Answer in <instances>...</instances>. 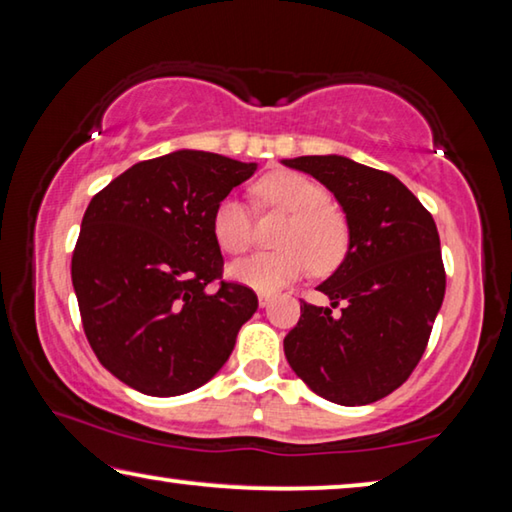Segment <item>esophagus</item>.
Instances as JSON below:
<instances>
[{"instance_id": "esophagus-1", "label": "esophagus", "mask_w": 512, "mask_h": 512, "mask_svg": "<svg viewBox=\"0 0 512 512\" xmlns=\"http://www.w3.org/2000/svg\"><path fill=\"white\" fill-rule=\"evenodd\" d=\"M271 300H273L271 293H259V307H268L271 305Z\"/></svg>"}]
</instances>
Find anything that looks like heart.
I'll return each instance as SVG.
<instances>
[{
  "label": "heart",
  "mask_w": 512,
  "mask_h": 512,
  "mask_svg": "<svg viewBox=\"0 0 512 512\" xmlns=\"http://www.w3.org/2000/svg\"><path fill=\"white\" fill-rule=\"evenodd\" d=\"M262 207L289 214L273 253H255L228 268L232 280L259 293H275L296 282L311 266L329 273L348 255L350 221L316 180L298 171H273L255 185ZM212 235L228 255H244L253 244V216L246 203L225 196L212 214Z\"/></svg>",
  "instance_id": "obj_1"
}]
</instances>
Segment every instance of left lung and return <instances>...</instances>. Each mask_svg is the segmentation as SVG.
<instances>
[{
	"label": "left lung",
	"mask_w": 512,
	"mask_h": 512,
	"mask_svg": "<svg viewBox=\"0 0 512 512\" xmlns=\"http://www.w3.org/2000/svg\"><path fill=\"white\" fill-rule=\"evenodd\" d=\"M320 180L350 221V250L318 291L332 307L302 300L284 336L293 372L343 406L377 402L400 388L427 350L445 298V266L433 216L393 173L343 155L284 160ZM341 306L336 315L331 309Z\"/></svg>",
	"instance_id": "1"
}]
</instances>
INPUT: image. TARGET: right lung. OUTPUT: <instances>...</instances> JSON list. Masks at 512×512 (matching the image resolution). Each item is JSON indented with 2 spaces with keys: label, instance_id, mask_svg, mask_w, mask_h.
Wrapping results in <instances>:
<instances>
[{
  "label": "right lung",
  "instance_id": "1",
  "mask_svg": "<svg viewBox=\"0 0 512 512\" xmlns=\"http://www.w3.org/2000/svg\"><path fill=\"white\" fill-rule=\"evenodd\" d=\"M255 169L176 151L133 164L94 194L72 284L90 348L126 386L183 395L210 381L235 350L259 302L253 289L223 280L212 214Z\"/></svg>",
  "mask_w": 512,
  "mask_h": 512
}]
</instances>
